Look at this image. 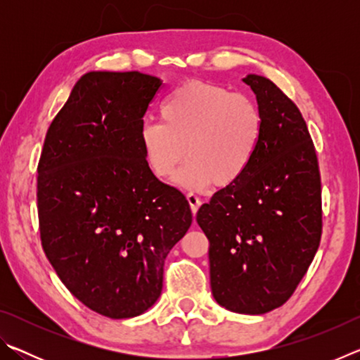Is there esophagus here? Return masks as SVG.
I'll return each mask as SVG.
<instances>
[{
	"mask_svg": "<svg viewBox=\"0 0 360 360\" xmlns=\"http://www.w3.org/2000/svg\"><path fill=\"white\" fill-rule=\"evenodd\" d=\"M187 202L191 205V210L193 214H197L200 205H202V200H200L195 193H187Z\"/></svg>",
	"mask_w": 360,
	"mask_h": 360,
	"instance_id": "obj_1",
	"label": "esophagus"
}]
</instances>
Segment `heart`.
Segmentation results:
<instances>
[{
  "label": "heart",
  "mask_w": 360,
  "mask_h": 360,
  "mask_svg": "<svg viewBox=\"0 0 360 360\" xmlns=\"http://www.w3.org/2000/svg\"><path fill=\"white\" fill-rule=\"evenodd\" d=\"M163 122L146 120L139 141L150 172L191 192L240 181L262 141L264 122L255 103L221 85L191 81L174 89L160 106ZM188 150H185V148Z\"/></svg>",
  "instance_id": "b5f03b06"
}]
</instances>
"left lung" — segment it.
Returning <instances> with one entry per match:
<instances>
[{
	"label": "left lung",
	"mask_w": 360,
	"mask_h": 360,
	"mask_svg": "<svg viewBox=\"0 0 360 360\" xmlns=\"http://www.w3.org/2000/svg\"><path fill=\"white\" fill-rule=\"evenodd\" d=\"M243 82L257 98L262 141L245 176L202 205L197 222L210 240L216 302L265 314L289 300L319 248L321 174L295 103L264 76Z\"/></svg>",
	"instance_id": "obj_1"
}]
</instances>
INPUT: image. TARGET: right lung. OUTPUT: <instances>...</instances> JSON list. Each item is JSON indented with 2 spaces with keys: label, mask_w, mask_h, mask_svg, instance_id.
Listing matches in <instances>:
<instances>
[{
  "label": "right lung",
  "mask_w": 360,
  "mask_h": 360,
  "mask_svg": "<svg viewBox=\"0 0 360 360\" xmlns=\"http://www.w3.org/2000/svg\"><path fill=\"white\" fill-rule=\"evenodd\" d=\"M162 81L90 71L52 120L38 165L42 249L85 307L111 319L143 314L163 265L192 224L178 188L150 172L139 141Z\"/></svg>",
  "instance_id": "right-lung-1"
}]
</instances>
